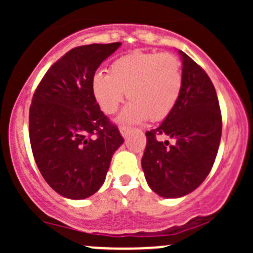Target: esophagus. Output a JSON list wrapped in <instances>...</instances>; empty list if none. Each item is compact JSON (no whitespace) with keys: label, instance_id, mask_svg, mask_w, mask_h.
I'll return each mask as SVG.
<instances>
[{"label":"esophagus","instance_id":"34e87169","mask_svg":"<svg viewBox=\"0 0 253 253\" xmlns=\"http://www.w3.org/2000/svg\"><path fill=\"white\" fill-rule=\"evenodd\" d=\"M120 132H121L122 137H124V138H126L127 134H128V132H129V127L121 126V127H120Z\"/></svg>","mask_w":253,"mask_h":253}]
</instances>
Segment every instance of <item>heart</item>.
Returning a JSON list of instances; mask_svg holds the SVG:
<instances>
[{
	"label": "heart",
	"mask_w": 253,
	"mask_h": 253,
	"mask_svg": "<svg viewBox=\"0 0 253 253\" xmlns=\"http://www.w3.org/2000/svg\"><path fill=\"white\" fill-rule=\"evenodd\" d=\"M181 62L172 53L134 52L116 58L109 73L98 71L91 90L105 114H114L125 98L131 103L119 117L124 124H138L149 117L160 121L174 110L182 89Z\"/></svg>",
	"instance_id": "obj_1"
}]
</instances>
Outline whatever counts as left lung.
Listing matches in <instances>:
<instances>
[{
	"instance_id": "left-lung-1",
	"label": "left lung",
	"mask_w": 253,
	"mask_h": 253,
	"mask_svg": "<svg viewBox=\"0 0 253 253\" xmlns=\"http://www.w3.org/2000/svg\"><path fill=\"white\" fill-rule=\"evenodd\" d=\"M182 60L180 98L157 128L145 132L142 169L148 185L160 197L178 198L195 191L211 172L221 137V114L211 78L190 56ZM159 135L175 139L159 142Z\"/></svg>"
}]
</instances>
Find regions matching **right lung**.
<instances>
[{
	"mask_svg": "<svg viewBox=\"0 0 253 253\" xmlns=\"http://www.w3.org/2000/svg\"><path fill=\"white\" fill-rule=\"evenodd\" d=\"M120 46L121 42H112L72 48L48 68L33 96V155L42 177L62 197L84 200L94 195L124 143L91 90L95 71Z\"/></svg>",
	"mask_w": 253,
	"mask_h": 253,
	"instance_id": "right-lung-1",
	"label": "right lung"
}]
</instances>
